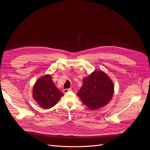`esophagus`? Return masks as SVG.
<instances>
[{
  "label": "esophagus",
  "instance_id": "obj_1",
  "mask_svg": "<svg viewBox=\"0 0 150 150\" xmlns=\"http://www.w3.org/2000/svg\"><path fill=\"white\" fill-rule=\"evenodd\" d=\"M71 90H72L71 89H64V91H64V93H67L68 92L71 91Z\"/></svg>",
  "mask_w": 150,
  "mask_h": 150
}]
</instances>
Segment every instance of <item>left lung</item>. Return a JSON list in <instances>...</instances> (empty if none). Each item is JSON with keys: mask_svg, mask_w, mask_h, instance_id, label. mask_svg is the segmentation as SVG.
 Here are the masks:
<instances>
[{"mask_svg": "<svg viewBox=\"0 0 150 150\" xmlns=\"http://www.w3.org/2000/svg\"><path fill=\"white\" fill-rule=\"evenodd\" d=\"M113 93L114 84L110 77L103 71H95L83 79L77 94L86 106L94 110L106 105Z\"/></svg>", "mask_w": 150, "mask_h": 150, "instance_id": "1", "label": "left lung"}]
</instances>
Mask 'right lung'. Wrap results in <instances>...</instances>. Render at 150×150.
I'll return each mask as SVG.
<instances>
[{"label":"right lung","instance_id":"obj_1","mask_svg":"<svg viewBox=\"0 0 150 150\" xmlns=\"http://www.w3.org/2000/svg\"><path fill=\"white\" fill-rule=\"evenodd\" d=\"M63 95L54 84L49 74L41 77L36 81L33 90L34 99L44 109L55 106Z\"/></svg>","mask_w":150,"mask_h":150}]
</instances>
